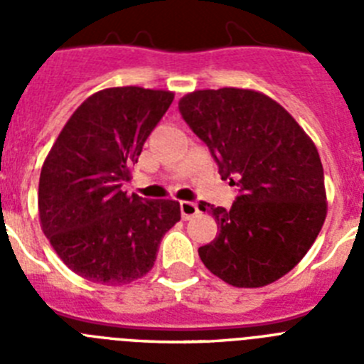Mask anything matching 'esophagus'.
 I'll use <instances>...</instances> for the list:
<instances>
[{
  "instance_id": "esophagus-1",
  "label": "esophagus",
  "mask_w": 364,
  "mask_h": 364,
  "mask_svg": "<svg viewBox=\"0 0 364 364\" xmlns=\"http://www.w3.org/2000/svg\"><path fill=\"white\" fill-rule=\"evenodd\" d=\"M180 213H182V218L189 220V218H193L195 215H198V205L195 204V202L182 200L180 202Z\"/></svg>"
}]
</instances>
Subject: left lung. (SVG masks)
<instances>
[{
	"mask_svg": "<svg viewBox=\"0 0 364 364\" xmlns=\"http://www.w3.org/2000/svg\"><path fill=\"white\" fill-rule=\"evenodd\" d=\"M178 109L222 178L240 188L231 210L198 204L218 224L198 247L202 262L237 288L272 284L301 262L326 218L317 147L282 105L250 89L189 92Z\"/></svg>",
	"mask_w": 364,
	"mask_h": 364,
	"instance_id": "1",
	"label": "left lung"
}]
</instances>
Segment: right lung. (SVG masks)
Wrapping results in <instances>:
<instances>
[{
    "mask_svg": "<svg viewBox=\"0 0 364 364\" xmlns=\"http://www.w3.org/2000/svg\"><path fill=\"white\" fill-rule=\"evenodd\" d=\"M171 91L111 87L83 102L45 159L38 188L41 230L67 268L100 284H129L156 260L180 220L176 200L122 191Z\"/></svg>",
    "mask_w": 364,
    "mask_h": 364,
    "instance_id": "right-lung-1",
    "label": "right lung"
}]
</instances>
